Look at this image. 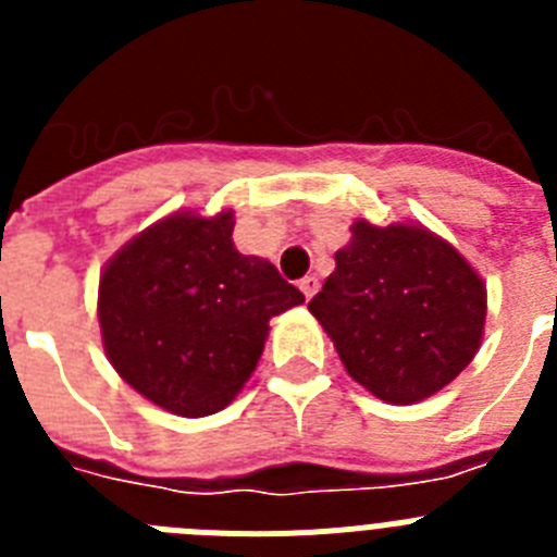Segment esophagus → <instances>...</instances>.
Returning a JSON list of instances; mask_svg holds the SVG:
<instances>
[{
    "mask_svg": "<svg viewBox=\"0 0 557 557\" xmlns=\"http://www.w3.org/2000/svg\"><path fill=\"white\" fill-rule=\"evenodd\" d=\"M318 284H321V282H318L314 275H304L301 282H298V287H301V293L307 295V301H309V298H312L314 293H318Z\"/></svg>",
    "mask_w": 557,
    "mask_h": 557,
    "instance_id": "esophagus-1",
    "label": "esophagus"
}]
</instances>
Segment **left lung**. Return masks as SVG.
Here are the masks:
<instances>
[{
  "label": "left lung",
  "mask_w": 557,
  "mask_h": 557,
  "mask_svg": "<svg viewBox=\"0 0 557 557\" xmlns=\"http://www.w3.org/2000/svg\"><path fill=\"white\" fill-rule=\"evenodd\" d=\"M351 234L309 312L359 385L391 405L421 401L474 359L485 284L424 225L357 220Z\"/></svg>",
  "instance_id": "obj_1"
}]
</instances>
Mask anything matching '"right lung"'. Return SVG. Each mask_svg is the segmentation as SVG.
I'll use <instances>...</instances> for the list:
<instances>
[{
    "mask_svg": "<svg viewBox=\"0 0 557 557\" xmlns=\"http://www.w3.org/2000/svg\"><path fill=\"white\" fill-rule=\"evenodd\" d=\"M234 214H170L106 264L100 329L111 366L175 416L223 410L264 351L268 323L304 304L264 259L231 243Z\"/></svg>",
    "mask_w": 557,
    "mask_h": 557,
    "instance_id": "1",
    "label": "right lung"
}]
</instances>
